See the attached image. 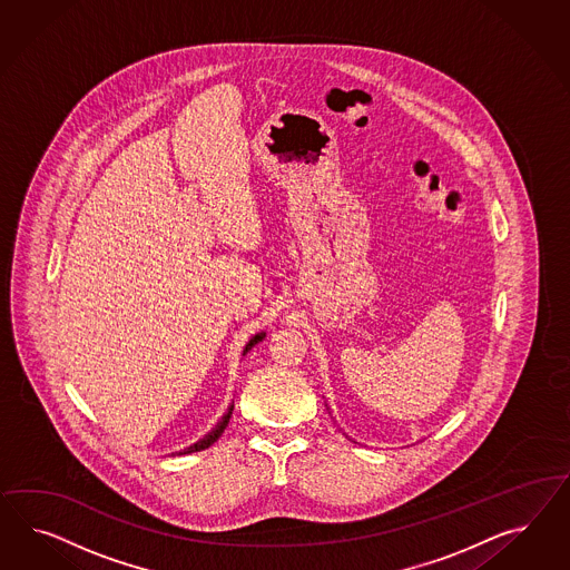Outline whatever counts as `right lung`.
Instances as JSON below:
<instances>
[{"instance_id": "add662e5", "label": "right lung", "mask_w": 570, "mask_h": 570, "mask_svg": "<svg viewBox=\"0 0 570 570\" xmlns=\"http://www.w3.org/2000/svg\"><path fill=\"white\" fill-rule=\"evenodd\" d=\"M263 336H265L263 332H261V334H255V336L248 341V345H246V348H244V353H246V351H250V346H255L257 343H259V341H263ZM232 412H234V403L227 407V414L222 417V422H219V424H217L213 431L208 432V434H205V436H203L198 443H194L191 448L179 451V455H184V453H194V451H200V449L210 448V445H213V443H215V441L222 436V432L225 431V426H227V422H229V415H232Z\"/></svg>"}]
</instances>
